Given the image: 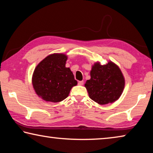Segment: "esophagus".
I'll use <instances>...</instances> for the list:
<instances>
[{"instance_id":"1","label":"esophagus","mask_w":153,"mask_h":153,"mask_svg":"<svg viewBox=\"0 0 153 153\" xmlns=\"http://www.w3.org/2000/svg\"><path fill=\"white\" fill-rule=\"evenodd\" d=\"M83 84H84V81H79L78 82V85H79V86H82Z\"/></svg>"}]
</instances>
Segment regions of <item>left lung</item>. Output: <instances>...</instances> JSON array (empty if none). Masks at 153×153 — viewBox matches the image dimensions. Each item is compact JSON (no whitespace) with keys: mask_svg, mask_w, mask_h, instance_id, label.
<instances>
[{"mask_svg":"<svg viewBox=\"0 0 153 153\" xmlns=\"http://www.w3.org/2000/svg\"><path fill=\"white\" fill-rule=\"evenodd\" d=\"M85 87L92 100L99 105H107L120 98L125 87V79L120 67L112 61L103 65L97 62L92 67L90 79Z\"/></svg>","mask_w":153,"mask_h":153,"instance_id":"left-lung-1","label":"left lung"}]
</instances>
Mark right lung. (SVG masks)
I'll list each match as a JSON object with an SVG mask.
<instances>
[{"label": "right lung", "instance_id": "right-lung-1", "mask_svg": "<svg viewBox=\"0 0 153 153\" xmlns=\"http://www.w3.org/2000/svg\"><path fill=\"white\" fill-rule=\"evenodd\" d=\"M67 56L54 53L40 61L34 69L32 85L38 97L45 101L58 102L68 97L77 82L69 67H65Z\"/></svg>", "mask_w": 153, "mask_h": 153}]
</instances>
